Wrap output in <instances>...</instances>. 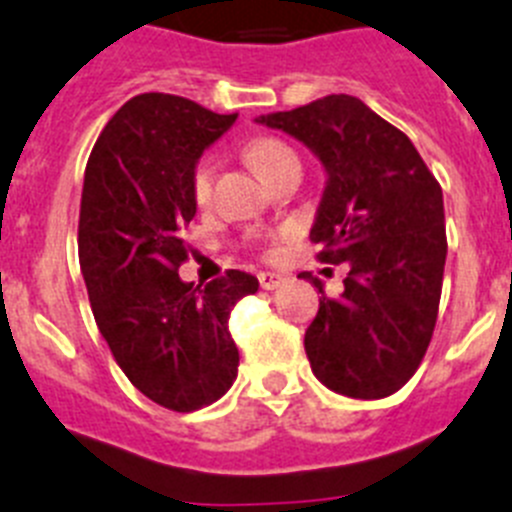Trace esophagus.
<instances>
[{
    "mask_svg": "<svg viewBox=\"0 0 512 512\" xmlns=\"http://www.w3.org/2000/svg\"><path fill=\"white\" fill-rule=\"evenodd\" d=\"M286 281L281 273H260V288L262 291H275V288L281 286Z\"/></svg>",
    "mask_w": 512,
    "mask_h": 512,
    "instance_id": "34e87169",
    "label": "esophagus"
}]
</instances>
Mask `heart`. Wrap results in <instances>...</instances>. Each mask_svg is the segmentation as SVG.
I'll return each instance as SVG.
<instances>
[{
    "label": "heart",
    "mask_w": 512,
    "mask_h": 512,
    "mask_svg": "<svg viewBox=\"0 0 512 512\" xmlns=\"http://www.w3.org/2000/svg\"><path fill=\"white\" fill-rule=\"evenodd\" d=\"M247 162L252 164V170L268 182L275 172L286 167L288 162H299L293 149L278 139H255L247 146ZM211 185H213V167L211 162H201L193 172V198L195 203H208L211 198Z\"/></svg>",
    "instance_id": "heart-1"
}]
</instances>
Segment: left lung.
<instances>
[{"mask_svg":"<svg viewBox=\"0 0 512 512\" xmlns=\"http://www.w3.org/2000/svg\"><path fill=\"white\" fill-rule=\"evenodd\" d=\"M257 123L322 162L309 237L319 260L350 268L337 299L314 278L322 299L304 337L311 371L345 397H389L417 371L438 317L448 250L441 185L412 141L358 97L327 95Z\"/></svg>","mask_w":512,"mask_h":512,"instance_id":"left-lung-1","label":"left lung"}]
</instances>
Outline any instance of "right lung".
Wrapping results in <instances>:
<instances>
[{
    "label": "right lung",
    "instance_id": "right-lung-1",
    "mask_svg": "<svg viewBox=\"0 0 512 512\" xmlns=\"http://www.w3.org/2000/svg\"><path fill=\"white\" fill-rule=\"evenodd\" d=\"M234 121L237 113L144 92L110 118L84 170L79 265L95 322L128 381L175 412L201 410L234 384L229 314L260 286L244 270L203 288L177 275L198 208L195 164Z\"/></svg>",
    "mask_w": 512,
    "mask_h": 512
}]
</instances>
